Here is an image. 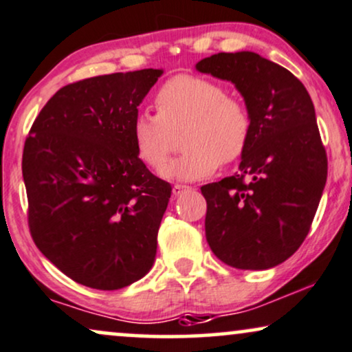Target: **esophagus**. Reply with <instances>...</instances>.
<instances>
[{"instance_id": "esophagus-1", "label": "esophagus", "mask_w": 352, "mask_h": 352, "mask_svg": "<svg viewBox=\"0 0 352 352\" xmlns=\"http://www.w3.org/2000/svg\"><path fill=\"white\" fill-rule=\"evenodd\" d=\"M192 188V187H188V185H173V188H172V192H173V195H175V197H180V195H184L185 192H188V190Z\"/></svg>"}]
</instances>
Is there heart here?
<instances>
[{
	"label": "heart",
	"instance_id": "b5f03b06",
	"mask_svg": "<svg viewBox=\"0 0 352 352\" xmlns=\"http://www.w3.org/2000/svg\"><path fill=\"white\" fill-rule=\"evenodd\" d=\"M155 114L138 113L131 138L138 157L160 168L180 135L184 154L162 168L167 180L193 182L213 175L219 164L243 157L252 134V118L243 98L200 75H175L154 96Z\"/></svg>",
	"mask_w": 352,
	"mask_h": 352
}]
</instances>
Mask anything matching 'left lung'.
<instances>
[{
	"label": "left lung",
	"instance_id": "8db88e82",
	"mask_svg": "<svg viewBox=\"0 0 352 352\" xmlns=\"http://www.w3.org/2000/svg\"><path fill=\"white\" fill-rule=\"evenodd\" d=\"M197 70L234 83L252 118L239 173L201 187L206 241L231 267H275L307 238L328 175L313 101L292 72L256 52L214 54Z\"/></svg>",
	"mask_w": 352,
	"mask_h": 352
}]
</instances>
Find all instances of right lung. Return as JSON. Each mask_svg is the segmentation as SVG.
<instances>
[{"label": "right lung", "instance_id": "right-lung-1", "mask_svg": "<svg viewBox=\"0 0 352 352\" xmlns=\"http://www.w3.org/2000/svg\"><path fill=\"white\" fill-rule=\"evenodd\" d=\"M162 70L65 85L24 144L29 231L67 277L118 290L149 272L172 187L138 157L131 126Z\"/></svg>", "mask_w": 352, "mask_h": 352}]
</instances>
